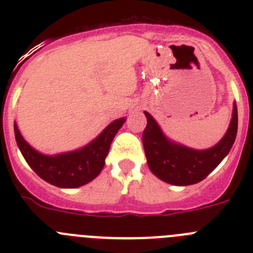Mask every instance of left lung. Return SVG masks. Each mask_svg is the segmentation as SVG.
Masks as SVG:
<instances>
[{
  "instance_id": "1",
  "label": "left lung",
  "mask_w": 253,
  "mask_h": 253,
  "mask_svg": "<svg viewBox=\"0 0 253 253\" xmlns=\"http://www.w3.org/2000/svg\"><path fill=\"white\" fill-rule=\"evenodd\" d=\"M144 114L147 126L142 140L149 169L160 180L175 186H187L204 180L224 160L236 140L238 128L236 102L224 137L207 149L190 148L169 139L153 116L147 111Z\"/></svg>"
}]
</instances>
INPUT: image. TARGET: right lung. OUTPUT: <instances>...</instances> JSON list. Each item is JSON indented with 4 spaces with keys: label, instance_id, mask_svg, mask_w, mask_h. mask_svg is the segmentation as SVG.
I'll use <instances>...</instances> for the list:
<instances>
[{
    "label": "right lung",
    "instance_id": "right-lung-1",
    "mask_svg": "<svg viewBox=\"0 0 253 253\" xmlns=\"http://www.w3.org/2000/svg\"><path fill=\"white\" fill-rule=\"evenodd\" d=\"M125 120V118H120L111 122L95 139L82 148L53 156L40 153L33 148L21 135L16 122L13 130L20 152L40 178L62 189H76L99 176L105 166L111 142Z\"/></svg>",
    "mask_w": 253,
    "mask_h": 253
}]
</instances>
